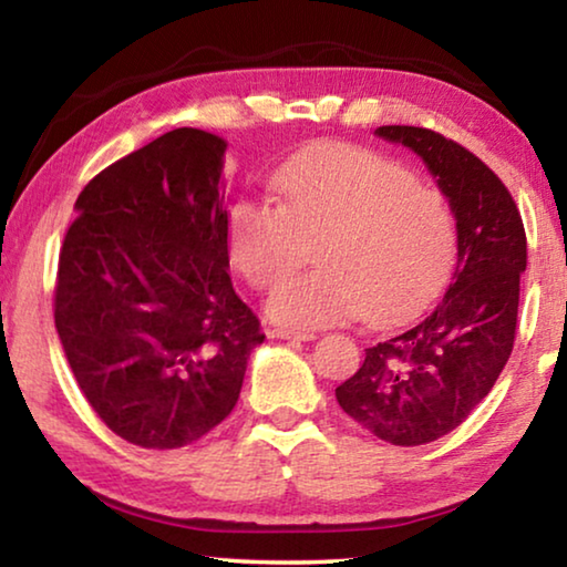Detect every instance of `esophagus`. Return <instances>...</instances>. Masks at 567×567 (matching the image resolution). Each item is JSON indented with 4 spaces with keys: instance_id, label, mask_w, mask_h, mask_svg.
<instances>
[{
    "instance_id": "1",
    "label": "esophagus",
    "mask_w": 567,
    "mask_h": 567,
    "mask_svg": "<svg viewBox=\"0 0 567 567\" xmlns=\"http://www.w3.org/2000/svg\"><path fill=\"white\" fill-rule=\"evenodd\" d=\"M270 338H277V340H297V342H310L315 340V332H297V330H270Z\"/></svg>"
}]
</instances>
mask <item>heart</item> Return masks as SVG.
I'll return each mask as SVG.
<instances>
[{"instance_id":"heart-1","label":"heart","mask_w":567,"mask_h":567,"mask_svg":"<svg viewBox=\"0 0 567 567\" xmlns=\"http://www.w3.org/2000/svg\"><path fill=\"white\" fill-rule=\"evenodd\" d=\"M282 205L239 199L229 215V257L267 290L310 260L318 270L272 292L267 315L315 330L362 318L400 322L443 290L457 257V223L443 192L368 150L324 147L287 162Z\"/></svg>"}]
</instances>
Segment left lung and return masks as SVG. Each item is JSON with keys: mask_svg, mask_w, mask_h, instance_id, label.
Instances as JSON below:
<instances>
[{"mask_svg": "<svg viewBox=\"0 0 567 567\" xmlns=\"http://www.w3.org/2000/svg\"><path fill=\"white\" fill-rule=\"evenodd\" d=\"M378 137L405 145L437 179L457 223V267L433 312L364 350L362 368L334 390L340 408L392 445L447 435L480 405L513 352L523 217L503 179L440 132L385 124Z\"/></svg>", "mask_w": 567, "mask_h": 567, "instance_id": "8db88e82", "label": "left lung"}]
</instances>
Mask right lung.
I'll use <instances>...</instances> for the list:
<instances>
[{
  "mask_svg": "<svg viewBox=\"0 0 567 567\" xmlns=\"http://www.w3.org/2000/svg\"><path fill=\"white\" fill-rule=\"evenodd\" d=\"M225 150L217 134L172 130L74 203L54 324L92 410L132 445L185 447L217 427L265 340L227 275Z\"/></svg>",
  "mask_w": 567,
  "mask_h": 567,
  "instance_id": "add662e5",
  "label": "right lung"
}]
</instances>
